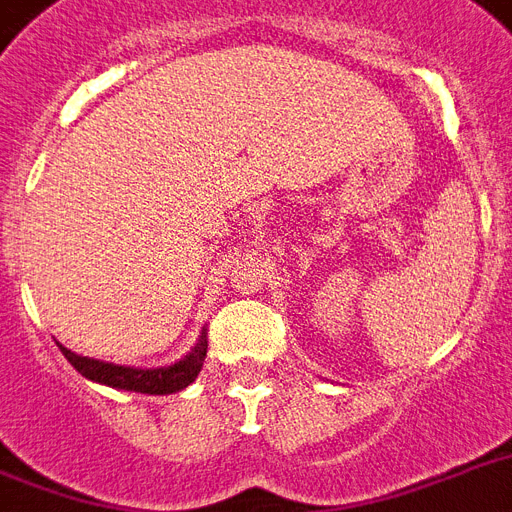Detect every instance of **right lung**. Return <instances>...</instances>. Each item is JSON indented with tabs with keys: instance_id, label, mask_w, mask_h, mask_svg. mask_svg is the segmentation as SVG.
I'll return each instance as SVG.
<instances>
[{
	"instance_id": "right-lung-1",
	"label": "right lung",
	"mask_w": 512,
	"mask_h": 512,
	"mask_svg": "<svg viewBox=\"0 0 512 512\" xmlns=\"http://www.w3.org/2000/svg\"><path fill=\"white\" fill-rule=\"evenodd\" d=\"M60 350L68 358V364L87 380L108 385V388L135 390V393H148V396H167V393L188 388L196 380V374L201 372V364H204V356H207V340L201 332V340L196 342V348L188 356L180 358L177 364L159 366V369H132V366L106 364L98 358L76 356L74 350L63 348V345H60Z\"/></svg>"
}]
</instances>
